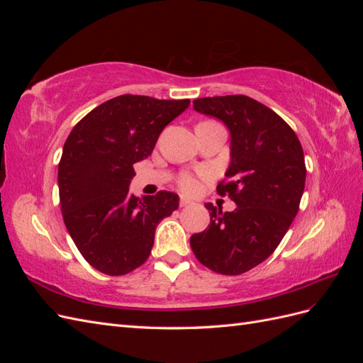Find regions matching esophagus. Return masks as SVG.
Returning a JSON list of instances; mask_svg holds the SVG:
<instances>
[{
  "label": "esophagus",
  "mask_w": 363,
  "mask_h": 363,
  "mask_svg": "<svg viewBox=\"0 0 363 363\" xmlns=\"http://www.w3.org/2000/svg\"><path fill=\"white\" fill-rule=\"evenodd\" d=\"M191 204H192L191 200H188V199H184V196H182V199H180V207H186V206H191Z\"/></svg>",
  "instance_id": "1"
}]
</instances>
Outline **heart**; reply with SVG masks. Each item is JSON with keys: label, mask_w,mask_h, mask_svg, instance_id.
I'll return each mask as SVG.
<instances>
[{"label": "heart", "mask_w": 363, "mask_h": 363, "mask_svg": "<svg viewBox=\"0 0 363 363\" xmlns=\"http://www.w3.org/2000/svg\"><path fill=\"white\" fill-rule=\"evenodd\" d=\"M179 186L184 192H194L196 189V177L194 174L184 172L179 177Z\"/></svg>", "instance_id": "b5f03b06"}]
</instances>
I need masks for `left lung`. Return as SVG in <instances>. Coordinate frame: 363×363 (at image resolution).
<instances>
[{"instance_id":"left-lung-1","label":"left lung","mask_w":363,"mask_h":363,"mask_svg":"<svg viewBox=\"0 0 363 363\" xmlns=\"http://www.w3.org/2000/svg\"><path fill=\"white\" fill-rule=\"evenodd\" d=\"M194 108L221 119L232 135V162L216 192L236 208L207 203L211 224L191 236V248L208 269L239 276L269 257L291 227L306 183L304 152L286 121L247 95L199 98Z\"/></svg>"}]
</instances>
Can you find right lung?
Returning <instances> with one entry per match:
<instances>
[{
  "label": "right lung",
  "instance_id": "obj_1",
  "mask_svg": "<svg viewBox=\"0 0 363 363\" xmlns=\"http://www.w3.org/2000/svg\"><path fill=\"white\" fill-rule=\"evenodd\" d=\"M189 100L119 95L74 125L59 162V196L65 225L91 267L124 276L144 263L156 227L179 208V195L128 194L133 164L151 156L162 130Z\"/></svg>",
  "mask_w": 363,
  "mask_h": 363
}]
</instances>
